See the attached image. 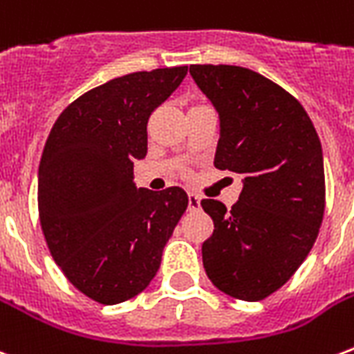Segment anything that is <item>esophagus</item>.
I'll return each instance as SVG.
<instances>
[{
    "label": "esophagus",
    "instance_id": "esophagus-1",
    "mask_svg": "<svg viewBox=\"0 0 354 354\" xmlns=\"http://www.w3.org/2000/svg\"><path fill=\"white\" fill-rule=\"evenodd\" d=\"M187 207H189V212H198V209H201V196L196 195V193H189Z\"/></svg>",
    "mask_w": 354,
    "mask_h": 354
}]
</instances>
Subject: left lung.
<instances>
[{"mask_svg": "<svg viewBox=\"0 0 354 354\" xmlns=\"http://www.w3.org/2000/svg\"><path fill=\"white\" fill-rule=\"evenodd\" d=\"M219 113L213 165L243 176L239 201L204 198L213 234L202 243L207 277L226 295L261 301L293 277L319 234L325 171L319 137L290 93L258 72L191 64Z\"/></svg>", "mask_w": 354, "mask_h": 354, "instance_id": "8db88e82", "label": "left lung"}]
</instances>
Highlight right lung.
Masks as SVG:
<instances>
[{
	"instance_id": "1",
	"label": "right lung",
	"mask_w": 354,
	"mask_h": 354,
	"mask_svg": "<svg viewBox=\"0 0 354 354\" xmlns=\"http://www.w3.org/2000/svg\"><path fill=\"white\" fill-rule=\"evenodd\" d=\"M187 66L115 77L61 113L39 165V213L53 260L102 304L139 295L187 207L182 187L133 182L148 152V118L178 88Z\"/></svg>"
}]
</instances>
